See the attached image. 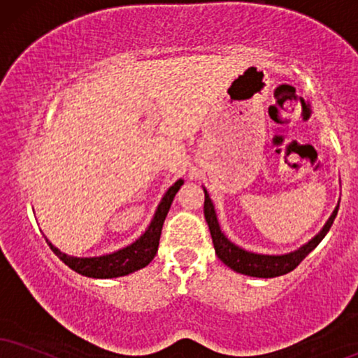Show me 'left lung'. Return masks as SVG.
I'll return each instance as SVG.
<instances>
[{
    "instance_id": "8db88e82",
    "label": "left lung",
    "mask_w": 358,
    "mask_h": 358,
    "mask_svg": "<svg viewBox=\"0 0 358 358\" xmlns=\"http://www.w3.org/2000/svg\"><path fill=\"white\" fill-rule=\"evenodd\" d=\"M206 201H204V215L207 220V226H209L210 237H213V244L215 249V254L217 257L226 264L227 267H231L232 271L244 273V275L250 277H260V279H271V277H279L284 275V273L292 272L299 264L302 262L303 259L307 257L312 250L315 249L317 245L320 244V241L324 239L325 234L329 232V229L332 227L335 215H337V209L334 210V214L330 215L324 229L317 234V236L312 239L308 244L301 247L295 252L285 254V255H262V254H252L247 252V250L241 249L236 244H232L231 241L220 232L217 217H215V210L213 206V201H210L209 194L206 192Z\"/></svg>"
}]
</instances>
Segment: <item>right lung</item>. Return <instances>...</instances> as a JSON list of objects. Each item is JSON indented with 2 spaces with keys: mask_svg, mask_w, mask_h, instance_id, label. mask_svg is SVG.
Here are the masks:
<instances>
[{
  "mask_svg": "<svg viewBox=\"0 0 358 358\" xmlns=\"http://www.w3.org/2000/svg\"><path fill=\"white\" fill-rule=\"evenodd\" d=\"M180 186H182V180H178L174 186L169 187L164 199L159 204L156 215H154L148 231H145L134 244L127 245L124 249L117 250V252L101 255V257H71V255H66L61 252V250H57L56 247L46 239L48 245L51 247L52 252L63 260L69 268L81 273V275L92 277V279H113V277H122L131 272L139 271V268L148 266L157 252L162 224H164L166 215L169 213L172 201H174L176 194H178Z\"/></svg>",
  "mask_w": 358,
  "mask_h": 358,
  "instance_id": "obj_1",
  "label": "right lung"
}]
</instances>
